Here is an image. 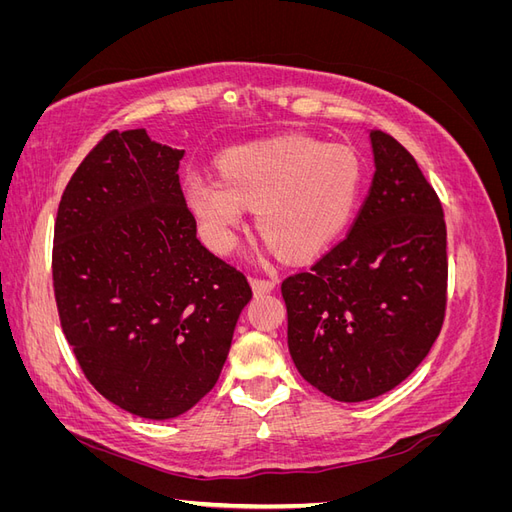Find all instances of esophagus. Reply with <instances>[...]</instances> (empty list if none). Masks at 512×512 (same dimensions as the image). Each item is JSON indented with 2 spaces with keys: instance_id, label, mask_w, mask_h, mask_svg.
I'll list each match as a JSON object with an SVG mask.
<instances>
[{
  "instance_id": "1",
  "label": "esophagus",
  "mask_w": 512,
  "mask_h": 512,
  "mask_svg": "<svg viewBox=\"0 0 512 512\" xmlns=\"http://www.w3.org/2000/svg\"><path fill=\"white\" fill-rule=\"evenodd\" d=\"M252 288L256 294H265L275 288V280L273 277H258L256 275V277H252Z\"/></svg>"
}]
</instances>
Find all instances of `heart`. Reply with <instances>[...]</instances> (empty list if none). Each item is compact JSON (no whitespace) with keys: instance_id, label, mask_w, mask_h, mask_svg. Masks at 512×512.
Listing matches in <instances>:
<instances>
[{"instance_id":"obj_1","label":"heart","mask_w":512,"mask_h":512,"mask_svg":"<svg viewBox=\"0 0 512 512\" xmlns=\"http://www.w3.org/2000/svg\"><path fill=\"white\" fill-rule=\"evenodd\" d=\"M220 175L185 179V198L209 243L228 252L245 209H256L258 232L290 260L320 254L350 222L363 188V164L350 147L309 136L230 151Z\"/></svg>"}]
</instances>
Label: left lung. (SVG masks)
Masks as SVG:
<instances>
[{
	"label": "left lung",
	"mask_w": 512,
	"mask_h": 512,
	"mask_svg": "<svg viewBox=\"0 0 512 512\" xmlns=\"http://www.w3.org/2000/svg\"><path fill=\"white\" fill-rule=\"evenodd\" d=\"M376 173L348 235L288 275V350L337 401L378 397L429 354L446 314L442 203L410 151L371 130Z\"/></svg>",
	"instance_id": "1"
}]
</instances>
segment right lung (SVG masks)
I'll use <instances>...</instances> for the list:
<instances>
[{
	"instance_id": "obj_1",
	"label": "right lung",
	"mask_w": 512,
	"mask_h": 512,
	"mask_svg": "<svg viewBox=\"0 0 512 512\" xmlns=\"http://www.w3.org/2000/svg\"><path fill=\"white\" fill-rule=\"evenodd\" d=\"M183 149L104 134L74 170L53 235L57 314L79 367L115 406L173 418L218 382L247 277L196 239Z\"/></svg>"
}]
</instances>
